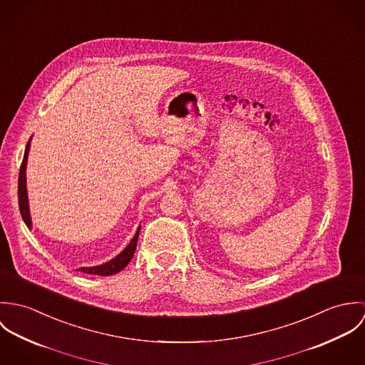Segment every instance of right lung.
Returning a JSON list of instances; mask_svg holds the SVG:
<instances>
[{
    "mask_svg": "<svg viewBox=\"0 0 365 365\" xmlns=\"http://www.w3.org/2000/svg\"><path fill=\"white\" fill-rule=\"evenodd\" d=\"M31 140H32V138L28 140L24 160H22V164H21V170H19V178H18L19 210H21V215H22V219H24L25 225L29 229L32 227V219H31V210H29V202H28V191H26V163H28V155H29V149H31ZM139 232H140V226L138 227V230H136L133 239L130 240V243L112 260L106 261L104 264H100V265H96V267H81V268H77V271H83V272H87V274L103 275V277L113 275V274L122 271L129 264V261L132 260V257L135 255Z\"/></svg>",
    "mask_w": 365,
    "mask_h": 365,
    "instance_id": "right-lung-1",
    "label": "right lung"
}]
</instances>
